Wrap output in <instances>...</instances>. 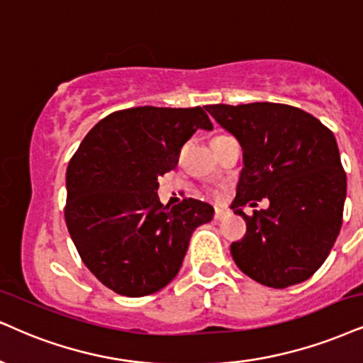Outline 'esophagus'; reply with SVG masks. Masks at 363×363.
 Wrapping results in <instances>:
<instances>
[{
    "instance_id": "obj_1",
    "label": "esophagus",
    "mask_w": 363,
    "mask_h": 363,
    "mask_svg": "<svg viewBox=\"0 0 363 363\" xmlns=\"http://www.w3.org/2000/svg\"><path fill=\"white\" fill-rule=\"evenodd\" d=\"M225 217H227V210L216 208V216H213V218H216V220H222V218H225Z\"/></svg>"
}]
</instances>
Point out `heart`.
<instances>
[{"label": "heart", "instance_id": "1", "mask_svg": "<svg viewBox=\"0 0 363 363\" xmlns=\"http://www.w3.org/2000/svg\"><path fill=\"white\" fill-rule=\"evenodd\" d=\"M218 138H220V136H218ZM210 196H212V199H218V196H220V195H218V191L217 190H212V191H210Z\"/></svg>", "mask_w": 363, "mask_h": 363}]
</instances>
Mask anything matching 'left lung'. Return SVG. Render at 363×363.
Wrapping results in <instances>:
<instances>
[{
	"label": "left lung",
	"mask_w": 363,
	"mask_h": 363,
	"mask_svg": "<svg viewBox=\"0 0 363 363\" xmlns=\"http://www.w3.org/2000/svg\"><path fill=\"white\" fill-rule=\"evenodd\" d=\"M205 109L242 146L232 208L247 230L230 245L235 264L269 288L303 283L320 269L342 229L347 174L333 133L315 116L274 102ZM262 198L269 208L243 213Z\"/></svg>",
	"instance_id": "8db88e82"
}]
</instances>
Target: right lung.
I'll return each instance as SVG.
<instances>
[{
  "mask_svg": "<svg viewBox=\"0 0 363 363\" xmlns=\"http://www.w3.org/2000/svg\"><path fill=\"white\" fill-rule=\"evenodd\" d=\"M202 107H131L94 126L67 168L65 222L79 256L102 284L140 298L180 271L190 237L212 205L160 202L158 178L178 164L182 146L212 129Z\"/></svg>",
  "mask_w": 363,
  "mask_h": 363,
  "instance_id": "1",
  "label": "right lung"
}]
</instances>
